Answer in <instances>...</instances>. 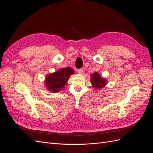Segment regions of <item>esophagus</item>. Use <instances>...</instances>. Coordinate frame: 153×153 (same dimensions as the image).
I'll list each match as a JSON object with an SVG mask.
<instances>
[{
	"label": "esophagus",
	"mask_w": 153,
	"mask_h": 153,
	"mask_svg": "<svg viewBox=\"0 0 153 153\" xmlns=\"http://www.w3.org/2000/svg\"><path fill=\"white\" fill-rule=\"evenodd\" d=\"M77 72L79 73V74H83V73H84V69H83L82 68L78 69V70H77Z\"/></svg>",
	"instance_id": "34e87169"
}]
</instances>
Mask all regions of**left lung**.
Here are the masks:
<instances>
[{
    "label": "left lung",
    "mask_w": 153,
    "mask_h": 153,
    "mask_svg": "<svg viewBox=\"0 0 153 153\" xmlns=\"http://www.w3.org/2000/svg\"><path fill=\"white\" fill-rule=\"evenodd\" d=\"M91 82L95 89H101L106 85L107 81L101 77L99 73H94L91 75Z\"/></svg>",
    "instance_id": "1"
}]
</instances>
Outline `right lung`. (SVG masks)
I'll use <instances>...</instances> for the list:
<instances>
[{"label":"right lung","mask_w":153,"mask_h":153,"mask_svg":"<svg viewBox=\"0 0 153 153\" xmlns=\"http://www.w3.org/2000/svg\"><path fill=\"white\" fill-rule=\"evenodd\" d=\"M75 73L71 68H61L57 71L50 73L46 76L45 86L52 92L62 91L67 84L69 76Z\"/></svg>","instance_id":"obj_1"}]
</instances>
